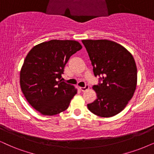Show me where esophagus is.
<instances>
[{"mask_svg":"<svg viewBox=\"0 0 154 154\" xmlns=\"http://www.w3.org/2000/svg\"><path fill=\"white\" fill-rule=\"evenodd\" d=\"M89 85H86L84 87H79V89H80L82 91H87V89H89Z\"/></svg>","mask_w":154,"mask_h":154,"instance_id":"obj_1","label":"esophagus"}]
</instances>
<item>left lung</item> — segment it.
Here are the masks:
<instances>
[{
	"label": "left lung",
	"mask_w": 154,
	"mask_h": 154,
	"mask_svg": "<svg viewBox=\"0 0 154 154\" xmlns=\"http://www.w3.org/2000/svg\"><path fill=\"white\" fill-rule=\"evenodd\" d=\"M94 75L102 82L94 85V102L87 104L91 113L111 117L122 112L133 97L137 84L135 60L124 47L108 40H83Z\"/></svg>",
	"instance_id": "left-lung-1"
}]
</instances>
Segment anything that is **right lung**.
<instances>
[{
	"mask_svg": "<svg viewBox=\"0 0 154 154\" xmlns=\"http://www.w3.org/2000/svg\"><path fill=\"white\" fill-rule=\"evenodd\" d=\"M75 40H52L34 46L20 72V85L29 104L42 115L53 116L67 109L77 89L62 81L69 57L82 49Z\"/></svg>",
	"mask_w": 154,
	"mask_h": 154,
	"instance_id": "add662e5",
	"label": "right lung"
}]
</instances>
